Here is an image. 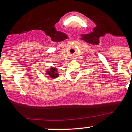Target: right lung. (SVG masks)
Segmentation results:
<instances>
[{
  "label": "right lung",
  "instance_id": "right-lung-1",
  "mask_svg": "<svg viewBox=\"0 0 132 132\" xmlns=\"http://www.w3.org/2000/svg\"><path fill=\"white\" fill-rule=\"evenodd\" d=\"M57 68H53L51 67L50 69H48L46 71V74L50 76V77H51V78H56L57 77H58L59 74L57 73Z\"/></svg>",
  "mask_w": 132,
  "mask_h": 132
}]
</instances>
